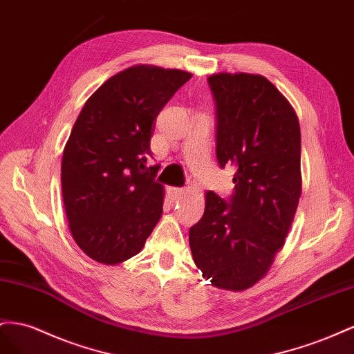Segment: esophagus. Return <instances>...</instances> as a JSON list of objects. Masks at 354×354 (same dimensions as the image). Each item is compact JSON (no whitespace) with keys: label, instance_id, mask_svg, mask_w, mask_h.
<instances>
[{"label":"esophagus","instance_id":"obj_1","mask_svg":"<svg viewBox=\"0 0 354 354\" xmlns=\"http://www.w3.org/2000/svg\"><path fill=\"white\" fill-rule=\"evenodd\" d=\"M185 188H171V194H174L175 197H180V196H184L185 194Z\"/></svg>","mask_w":354,"mask_h":354}]
</instances>
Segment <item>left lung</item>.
<instances>
[{
    "label": "left lung",
    "instance_id": "left-lung-1",
    "mask_svg": "<svg viewBox=\"0 0 354 354\" xmlns=\"http://www.w3.org/2000/svg\"><path fill=\"white\" fill-rule=\"evenodd\" d=\"M216 109V158L234 170V191L206 193L205 214L189 228L196 266L230 290L267 274L289 233L301 196V132L294 108L267 78H207Z\"/></svg>",
    "mask_w": 354,
    "mask_h": 354
}]
</instances>
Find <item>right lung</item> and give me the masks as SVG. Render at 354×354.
<instances>
[{
  "mask_svg": "<svg viewBox=\"0 0 354 354\" xmlns=\"http://www.w3.org/2000/svg\"><path fill=\"white\" fill-rule=\"evenodd\" d=\"M191 78L136 65L87 99L64 149L62 196L69 230L87 257L118 264L142 250L163 212L158 165H149L154 121Z\"/></svg>",
  "mask_w": 354,
  "mask_h": 354,
  "instance_id": "1",
  "label": "right lung"
}]
</instances>
